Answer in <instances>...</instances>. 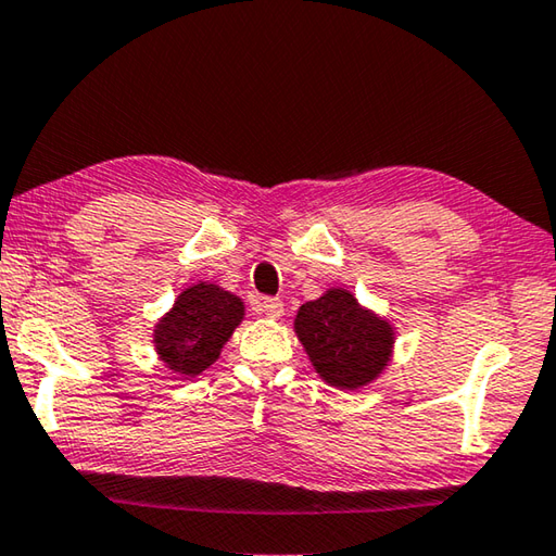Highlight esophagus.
Segmentation results:
<instances>
[{
    "label": "esophagus",
    "mask_w": 556,
    "mask_h": 556,
    "mask_svg": "<svg viewBox=\"0 0 556 556\" xmlns=\"http://www.w3.org/2000/svg\"><path fill=\"white\" fill-rule=\"evenodd\" d=\"M257 311L265 313L267 318H281V316H285V304H281V299L265 296V299H260Z\"/></svg>",
    "instance_id": "34e87169"
}]
</instances>
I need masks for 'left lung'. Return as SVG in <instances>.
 I'll use <instances>...</instances> for the list:
<instances>
[{
    "label": "left lung",
    "instance_id": "obj_1",
    "mask_svg": "<svg viewBox=\"0 0 556 556\" xmlns=\"http://www.w3.org/2000/svg\"><path fill=\"white\" fill-rule=\"evenodd\" d=\"M294 328L313 367L330 387H365L391 357V326L362 308L345 289H330L301 306Z\"/></svg>",
    "mask_w": 556,
    "mask_h": 556
}]
</instances>
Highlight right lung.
I'll use <instances>...</instances> for the list:
<instances>
[{
  "label": "right lung",
  "instance_id": "1",
  "mask_svg": "<svg viewBox=\"0 0 556 556\" xmlns=\"http://www.w3.org/2000/svg\"><path fill=\"white\" fill-rule=\"evenodd\" d=\"M243 316V301L230 291L206 281L189 287L155 326L157 355L179 375H201L218 359Z\"/></svg>",
  "mask_w": 556,
  "mask_h": 556
}]
</instances>
